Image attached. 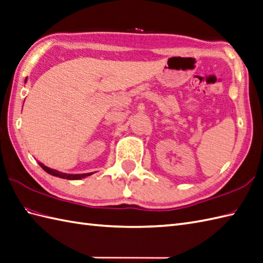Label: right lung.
I'll return each instance as SVG.
<instances>
[{"mask_svg": "<svg viewBox=\"0 0 263 263\" xmlns=\"http://www.w3.org/2000/svg\"><path fill=\"white\" fill-rule=\"evenodd\" d=\"M27 80H28V78L25 79L24 82H27ZM39 165L41 166V167L44 171L48 173V174L52 175V176L60 177V178H65V180H71V181H73V180H81V178H85L87 176H90V175L93 174V172L92 173H83V174H67V173H62V172H59V171H57V170L50 168V167H48V166H46V165L42 164V163H39Z\"/></svg>", "mask_w": 263, "mask_h": 263, "instance_id": "obj_1", "label": "right lung"}]
</instances>
